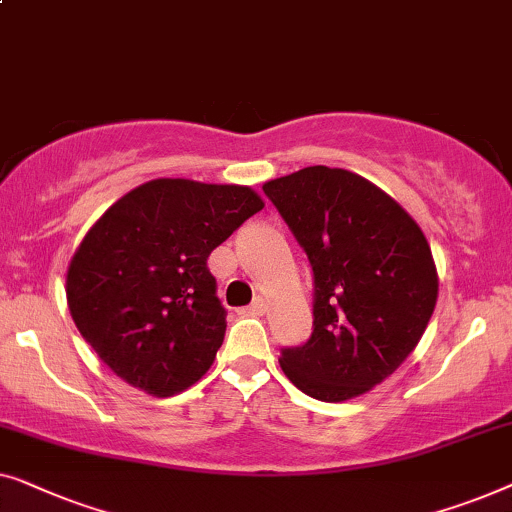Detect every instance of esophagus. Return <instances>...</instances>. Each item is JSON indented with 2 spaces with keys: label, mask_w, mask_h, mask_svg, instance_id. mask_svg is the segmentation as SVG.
Returning a JSON list of instances; mask_svg holds the SVG:
<instances>
[{
  "label": "esophagus",
  "mask_w": 512,
  "mask_h": 512,
  "mask_svg": "<svg viewBox=\"0 0 512 512\" xmlns=\"http://www.w3.org/2000/svg\"><path fill=\"white\" fill-rule=\"evenodd\" d=\"M239 313L241 315H264L266 313V301L264 299H255L253 304L246 306V308H241Z\"/></svg>",
  "instance_id": "esophagus-1"
}]
</instances>
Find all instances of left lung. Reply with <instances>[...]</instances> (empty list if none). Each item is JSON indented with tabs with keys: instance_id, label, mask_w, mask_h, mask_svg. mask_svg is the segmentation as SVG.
I'll return each instance as SVG.
<instances>
[{
	"instance_id": "obj_1",
	"label": "left lung",
	"mask_w": 512,
	"mask_h": 512,
	"mask_svg": "<svg viewBox=\"0 0 512 512\" xmlns=\"http://www.w3.org/2000/svg\"><path fill=\"white\" fill-rule=\"evenodd\" d=\"M313 266V334L280 369L308 397L371 392L415 350L438 299L429 241L406 208L348 169L306 167L264 183Z\"/></svg>"
}]
</instances>
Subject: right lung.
I'll return each mask as SVG.
<instances>
[{
    "instance_id": "add662e5",
    "label": "right lung",
    "mask_w": 512,
    "mask_h": 512,
    "mask_svg": "<svg viewBox=\"0 0 512 512\" xmlns=\"http://www.w3.org/2000/svg\"><path fill=\"white\" fill-rule=\"evenodd\" d=\"M262 208L248 185L155 178L88 229L67 269V304L115 376L171 397L211 369L227 320L206 259Z\"/></svg>"
}]
</instances>
